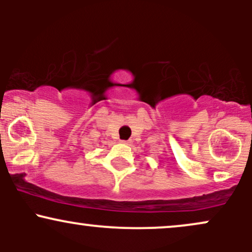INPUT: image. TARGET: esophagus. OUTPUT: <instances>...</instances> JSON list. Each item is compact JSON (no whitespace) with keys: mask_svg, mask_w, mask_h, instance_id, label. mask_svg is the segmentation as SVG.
<instances>
[{"mask_svg":"<svg viewBox=\"0 0 252 252\" xmlns=\"http://www.w3.org/2000/svg\"><path fill=\"white\" fill-rule=\"evenodd\" d=\"M121 143L126 144V146H129V144H131V141H130V140H126V141L122 140V141H121Z\"/></svg>","mask_w":252,"mask_h":252,"instance_id":"34e87169","label":"esophagus"}]
</instances>
